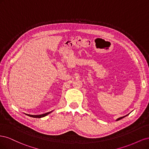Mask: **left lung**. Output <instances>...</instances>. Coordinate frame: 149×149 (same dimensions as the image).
Returning <instances> with one entry per match:
<instances>
[{
	"mask_svg": "<svg viewBox=\"0 0 149 149\" xmlns=\"http://www.w3.org/2000/svg\"><path fill=\"white\" fill-rule=\"evenodd\" d=\"M127 116H128V114L127 115H126V116H123V117H120V118H118V119H117L116 120H120V119H123V118H125V117H126Z\"/></svg>",
	"mask_w": 149,
	"mask_h": 149,
	"instance_id": "8db88e82",
	"label": "left lung"
}]
</instances>
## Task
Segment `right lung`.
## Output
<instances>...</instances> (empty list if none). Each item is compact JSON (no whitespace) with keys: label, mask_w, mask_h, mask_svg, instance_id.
Returning <instances> with one entry per match:
<instances>
[{"label":"right lung","mask_w":149,"mask_h":149,"mask_svg":"<svg viewBox=\"0 0 149 149\" xmlns=\"http://www.w3.org/2000/svg\"><path fill=\"white\" fill-rule=\"evenodd\" d=\"M52 112V111L48 112H47V113H45V114H40V115H31V114H25L30 116V117H32V118H43V117L47 116L49 113H51Z\"/></svg>","instance_id":"add662e5"}]
</instances>
